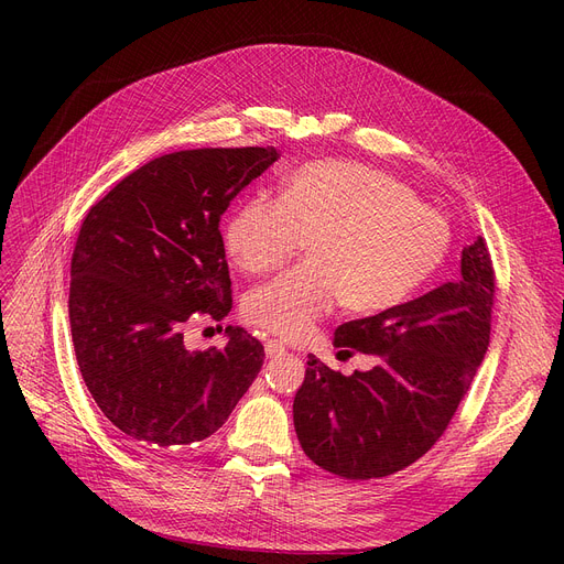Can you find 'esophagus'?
<instances>
[{
	"label": "esophagus",
	"instance_id": "34e87169",
	"mask_svg": "<svg viewBox=\"0 0 564 564\" xmlns=\"http://www.w3.org/2000/svg\"><path fill=\"white\" fill-rule=\"evenodd\" d=\"M285 351V345L281 343V340H267L264 343V354L270 359H274V357H281V354Z\"/></svg>",
	"mask_w": 564,
	"mask_h": 564
}]
</instances>
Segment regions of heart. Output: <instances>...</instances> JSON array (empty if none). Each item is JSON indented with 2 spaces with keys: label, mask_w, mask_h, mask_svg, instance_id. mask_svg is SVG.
<instances>
[{
  "label": "heart",
  "mask_w": 564,
  "mask_h": 564,
  "mask_svg": "<svg viewBox=\"0 0 564 564\" xmlns=\"http://www.w3.org/2000/svg\"><path fill=\"white\" fill-rule=\"evenodd\" d=\"M302 240L311 260L245 300L249 324L285 340L304 338L338 302L354 315L404 304L446 260L451 226L395 177L319 160L290 173L279 198L237 205L224 230L228 256L247 274L276 270Z\"/></svg>",
  "instance_id": "obj_1"
}]
</instances>
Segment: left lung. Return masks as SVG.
I'll use <instances>...</instances> for the list:
<instances>
[{"label":"left lung","mask_w":564,"mask_h":564,"mask_svg":"<svg viewBox=\"0 0 564 564\" xmlns=\"http://www.w3.org/2000/svg\"><path fill=\"white\" fill-rule=\"evenodd\" d=\"M494 267L482 237L464 247L462 276L387 313L340 324L334 345L375 366L345 377L313 354L292 416L308 459L347 480L387 478L446 432L491 332Z\"/></svg>","instance_id":"obj_1"}]
</instances>
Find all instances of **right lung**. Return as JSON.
<instances>
[{
  "mask_svg": "<svg viewBox=\"0 0 564 564\" xmlns=\"http://www.w3.org/2000/svg\"><path fill=\"white\" fill-rule=\"evenodd\" d=\"M279 160L267 148L169 153L123 177L88 210L70 262L79 372L134 448L166 453L215 434L264 359L242 327L224 349L192 351L185 327L232 308L219 232L230 200Z\"/></svg>",
  "mask_w": 564,
  "mask_h": 564,
  "instance_id": "1",
  "label": "right lung"
}]
</instances>
